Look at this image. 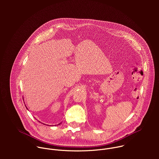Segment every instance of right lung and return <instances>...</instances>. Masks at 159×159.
Listing matches in <instances>:
<instances>
[{
	"mask_svg": "<svg viewBox=\"0 0 159 159\" xmlns=\"http://www.w3.org/2000/svg\"><path fill=\"white\" fill-rule=\"evenodd\" d=\"M26 108H27V107H26ZM27 109H28V108H27ZM59 125H60V124H59Z\"/></svg>",
	"mask_w": 159,
	"mask_h": 159,
	"instance_id": "1",
	"label": "right lung"
}]
</instances>
